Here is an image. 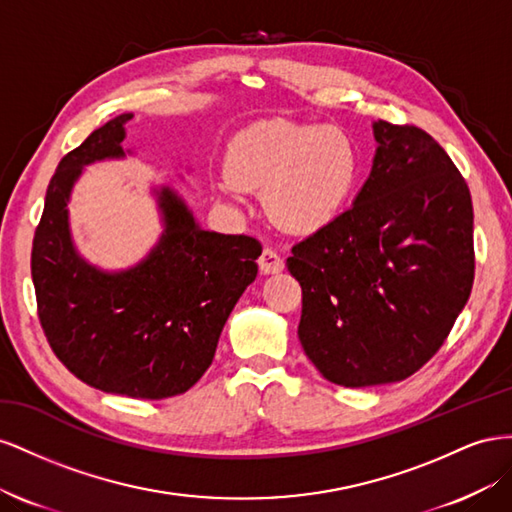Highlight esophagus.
<instances>
[{
	"mask_svg": "<svg viewBox=\"0 0 512 512\" xmlns=\"http://www.w3.org/2000/svg\"><path fill=\"white\" fill-rule=\"evenodd\" d=\"M259 270L264 274H276L285 268L283 257L274 251V248H264V253L257 259Z\"/></svg>",
	"mask_w": 512,
	"mask_h": 512,
	"instance_id": "esophagus-1",
	"label": "esophagus"
}]
</instances>
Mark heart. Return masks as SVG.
Here are the masks:
<instances>
[{"instance_id": "heart-1", "label": "heart", "mask_w": 512, "mask_h": 512, "mask_svg": "<svg viewBox=\"0 0 512 512\" xmlns=\"http://www.w3.org/2000/svg\"><path fill=\"white\" fill-rule=\"evenodd\" d=\"M223 191H261L272 221L294 233H311L337 218L352 197L360 152L339 126L291 120L255 122L231 139Z\"/></svg>"}]
</instances>
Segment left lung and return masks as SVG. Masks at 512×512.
<instances>
[{
  "mask_svg": "<svg viewBox=\"0 0 512 512\" xmlns=\"http://www.w3.org/2000/svg\"><path fill=\"white\" fill-rule=\"evenodd\" d=\"M352 208L294 244L298 337L328 382H401L437 354L474 283V210L444 148L412 124H373Z\"/></svg>",
  "mask_w": 512,
  "mask_h": 512,
  "instance_id": "left-lung-1",
  "label": "left lung"
}]
</instances>
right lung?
Wrapping results in <instances>:
<instances>
[{
  "instance_id": "1",
  "label": "right lung",
  "mask_w": 512,
  "mask_h": 512,
  "mask_svg": "<svg viewBox=\"0 0 512 512\" xmlns=\"http://www.w3.org/2000/svg\"><path fill=\"white\" fill-rule=\"evenodd\" d=\"M130 118L96 128L60 160L34 233L32 279L40 326L72 375L102 392L156 401L208 371L229 313L255 281L261 244L201 229L184 201L160 188L165 231L141 264L102 272L79 257L66 210L72 184L94 160L124 156Z\"/></svg>"
}]
</instances>
